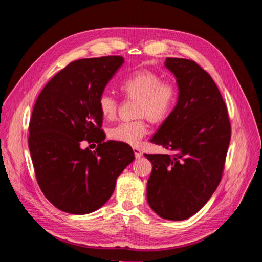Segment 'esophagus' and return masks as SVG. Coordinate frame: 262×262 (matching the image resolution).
<instances>
[{
    "mask_svg": "<svg viewBox=\"0 0 262 262\" xmlns=\"http://www.w3.org/2000/svg\"><path fill=\"white\" fill-rule=\"evenodd\" d=\"M133 152H134V156L137 158H140L142 155H143V153H142V150L139 147H133Z\"/></svg>",
    "mask_w": 262,
    "mask_h": 262,
    "instance_id": "1",
    "label": "esophagus"
}]
</instances>
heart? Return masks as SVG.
<instances>
[{"mask_svg":"<svg viewBox=\"0 0 262 262\" xmlns=\"http://www.w3.org/2000/svg\"><path fill=\"white\" fill-rule=\"evenodd\" d=\"M126 97L137 98L133 120L121 121L108 130V137L117 142L138 145L148 131L146 117L153 122L165 120L175 108L178 89L175 83L162 81L160 74L149 70H141L129 75L120 85ZM98 108L102 117L112 120L118 112V100L110 93H102L98 98Z\"/></svg>","mask_w":262,"mask_h":262,"instance_id":"obj_1","label":"heart"}]
</instances>
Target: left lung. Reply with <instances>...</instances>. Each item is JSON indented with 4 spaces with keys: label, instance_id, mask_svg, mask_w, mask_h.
Returning a JSON list of instances; mask_svg holds the SVG:
<instances>
[{
    "label": "left lung",
    "instance_id": "obj_1",
    "mask_svg": "<svg viewBox=\"0 0 262 262\" xmlns=\"http://www.w3.org/2000/svg\"><path fill=\"white\" fill-rule=\"evenodd\" d=\"M178 100L150 139L171 154H145L153 165L147 181L149 207L166 220L192 216L209 201L223 173L231 123L212 77L194 61L167 58Z\"/></svg>",
    "mask_w": 262,
    "mask_h": 262
}]
</instances>
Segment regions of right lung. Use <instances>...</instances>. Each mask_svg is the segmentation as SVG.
<instances>
[{
  "instance_id": "1",
  "label": "right lung",
  "mask_w": 262,
  "mask_h": 262,
  "mask_svg": "<svg viewBox=\"0 0 262 262\" xmlns=\"http://www.w3.org/2000/svg\"><path fill=\"white\" fill-rule=\"evenodd\" d=\"M124 62L119 55L71 62L36 100L28 146L42 193L55 208L89 214L112 196L116 180L134 160L122 142H105L98 98ZM96 141L94 152L81 142Z\"/></svg>"
}]
</instances>
